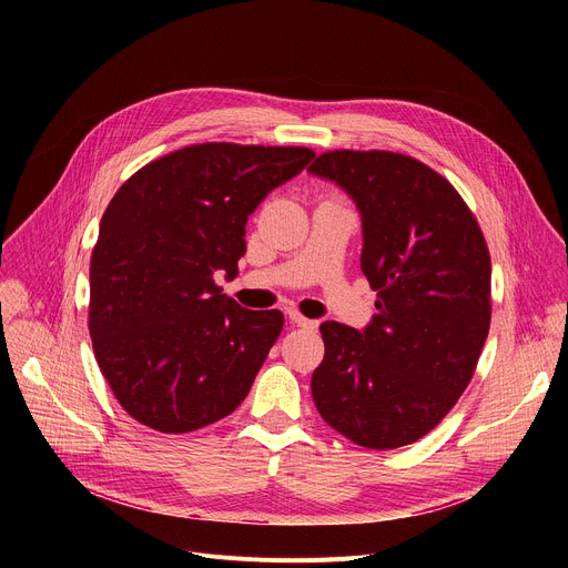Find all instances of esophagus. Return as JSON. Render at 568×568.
Wrapping results in <instances>:
<instances>
[{"label": "esophagus", "instance_id": "obj_1", "mask_svg": "<svg viewBox=\"0 0 568 568\" xmlns=\"http://www.w3.org/2000/svg\"><path fill=\"white\" fill-rule=\"evenodd\" d=\"M287 317H290V322L292 324H296V326H304V329H315L317 326V322H313V320H308V317H304L300 311H287Z\"/></svg>", "mask_w": 568, "mask_h": 568}]
</instances>
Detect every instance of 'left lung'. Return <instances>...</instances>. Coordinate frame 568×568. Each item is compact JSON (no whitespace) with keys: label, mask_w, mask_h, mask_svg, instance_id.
<instances>
[{"label":"left lung","mask_w":568,"mask_h":568,"mask_svg":"<svg viewBox=\"0 0 568 568\" xmlns=\"http://www.w3.org/2000/svg\"><path fill=\"white\" fill-rule=\"evenodd\" d=\"M308 170L359 206L362 268L379 296L364 332L320 324L313 400L354 444L398 449L449 414L479 364L493 313L486 236L449 179L412 156L334 149Z\"/></svg>","instance_id":"8db88e82"}]
</instances>
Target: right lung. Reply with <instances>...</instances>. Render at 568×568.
I'll return each instance as SVG.
<instances>
[{
    "mask_svg": "<svg viewBox=\"0 0 568 568\" xmlns=\"http://www.w3.org/2000/svg\"><path fill=\"white\" fill-rule=\"evenodd\" d=\"M308 146L202 142L131 174L89 262V336L114 398L159 433H191L248 396L283 332L281 311L221 294L246 253V221L300 174Z\"/></svg>",
    "mask_w": 568,
    "mask_h": 568,
    "instance_id": "right-lung-1",
    "label": "right lung"
}]
</instances>
